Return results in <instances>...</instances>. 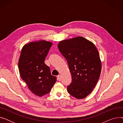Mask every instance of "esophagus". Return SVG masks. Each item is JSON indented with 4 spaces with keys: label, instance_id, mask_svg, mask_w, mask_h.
I'll use <instances>...</instances> for the list:
<instances>
[{
    "label": "esophagus",
    "instance_id": "obj_1",
    "mask_svg": "<svg viewBox=\"0 0 123 123\" xmlns=\"http://www.w3.org/2000/svg\"><path fill=\"white\" fill-rule=\"evenodd\" d=\"M57 79H58V81H61V80H62V78H61V76H60V75H59V76H57Z\"/></svg>",
    "mask_w": 123,
    "mask_h": 123
}]
</instances>
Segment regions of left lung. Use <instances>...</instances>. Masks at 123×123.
Instances as JSON below:
<instances>
[{"label": "left lung", "instance_id": "left-lung-1", "mask_svg": "<svg viewBox=\"0 0 123 123\" xmlns=\"http://www.w3.org/2000/svg\"><path fill=\"white\" fill-rule=\"evenodd\" d=\"M58 47L66 59L72 75V82L67 86L68 93L78 99L85 98L92 91L101 74L98 50L82 37L61 41Z\"/></svg>", "mask_w": 123, "mask_h": 123}]
</instances>
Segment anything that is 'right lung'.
I'll use <instances>...</instances> for the list:
<instances>
[{
  "mask_svg": "<svg viewBox=\"0 0 123 123\" xmlns=\"http://www.w3.org/2000/svg\"><path fill=\"white\" fill-rule=\"evenodd\" d=\"M52 45L51 42L44 40L29 43L23 47L19 59L22 79L32 93L39 97L50 93L57 81L44 63Z\"/></svg>",
  "mask_w": 123,
  "mask_h": 123,
  "instance_id": "1",
  "label": "right lung"
}]
</instances>
